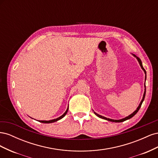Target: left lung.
<instances>
[{"mask_svg":"<svg viewBox=\"0 0 158 158\" xmlns=\"http://www.w3.org/2000/svg\"><path fill=\"white\" fill-rule=\"evenodd\" d=\"M133 55L135 56L136 57V58L137 59V60H138V63H139V64H140V66H141L142 69L144 71V73H145V74H146V76H145V80H146V72L145 69H144V67H143L141 60H140L139 58H138V56H136L135 55ZM144 86H145V88H146V85H144ZM145 95H146V88H145V91H144V95H143V98H142V101H141L140 103L139 104V106H138V107H137V109H136V111H134L132 114H130V115H128V117H125V118H124L119 119V120H114V119H111V118H106V117H103V116H102V115H100V114H99L96 113L95 112H94V113H95V115L98 116V117H99V118H103V119H105V120H107V121H109L114 122V123H121V122H123V121H126V120H128V119H129V118H132V117L135 116V114L137 113V112L138 111V110H139V109H140V108L141 107V106H142V102H144V98H145Z\"/></svg>","mask_w":158,"mask_h":158,"instance_id":"obj_1","label":"left lung"}]
</instances>
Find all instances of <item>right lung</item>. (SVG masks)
Instances as JSON below:
<instances>
[{
    "label": "right lung",
    "mask_w": 158,
    "mask_h": 158,
    "mask_svg": "<svg viewBox=\"0 0 158 158\" xmlns=\"http://www.w3.org/2000/svg\"><path fill=\"white\" fill-rule=\"evenodd\" d=\"M68 110H69V107L67 108V109H66V111H65V113L63 114V115H61L60 117H58V118H56L52 119V120H50V121H40V122H41V123H51L56 122V121H57L60 120V119H61L62 118H63V117L66 115V114L67 113V112H68Z\"/></svg>",
    "instance_id": "1"
}]
</instances>
